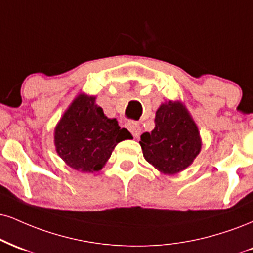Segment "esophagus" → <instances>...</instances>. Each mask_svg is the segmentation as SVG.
Returning a JSON list of instances; mask_svg holds the SVG:
<instances>
[{"instance_id":"34e87169","label":"esophagus","mask_w":253,"mask_h":253,"mask_svg":"<svg viewBox=\"0 0 253 253\" xmlns=\"http://www.w3.org/2000/svg\"><path fill=\"white\" fill-rule=\"evenodd\" d=\"M126 127L127 129H128L129 132L135 136V138L140 135L141 128H140V125L138 123H135V121H128V123H126Z\"/></svg>"}]
</instances>
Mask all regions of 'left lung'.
I'll return each mask as SVG.
<instances>
[{
  "label": "left lung",
  "mask_w": 253,
  "mask_h": 253,
  "mask_svg": "<svg viewBox=\"0 0 253 253\" xmlns=\"http://www.w3.org/2000/svg\"><path fill=\"white\" fill-rule=\"evenodd\" d=\"M156 127L140 136L145 159L165 174H175L192 164L202 147L199 130L180 102L163 103Z\"/></svg>",
  "instance_id": "obj_1"
}]
</instances>
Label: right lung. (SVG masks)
<instances>
[{"label":"right lung","mask_w":253,"mask_h":253,"mask_svg":"<svg viewBox=\"0 0 253 253\" xmlns=\"http://www.w3.org/2000/svg\"><path fill=\"white\" fill-rule=\"evenodd\" d=\"M57 154L68 166L80 172L101 169L118 142L130 138L115 119H108L95 97L79 95L55 128Z\"/></svg>","instance_id":"right-lung-1"}]
</instances>
